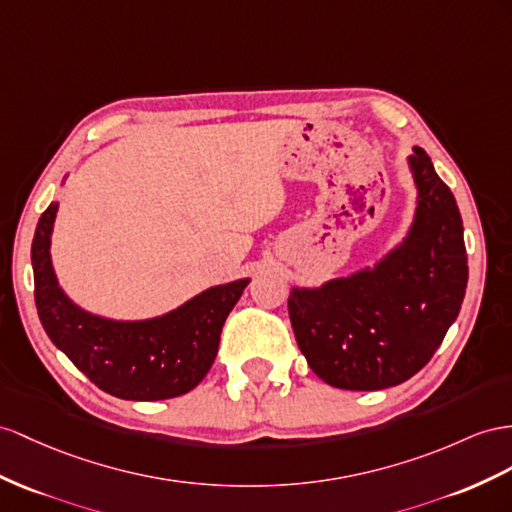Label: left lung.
I'll list each match as a JSON object with an SVG mask.
<instances>
[{"mask_svg": "<svg viewBox=\"0 0 512 512\" xmlns=\"http://www.w3.org/2000/svg\"><path fill=\"white\" fill-rule=\"evenodd\" d=\"M409 168L417 207L406 238L374 268L294 287L287 298L300 352L337 389L376 391L409 381L463 305L467 253L454 194L424 149H413Z\"/></svg>", "mask_w": 512, "mask_h": 512, "instance_id": "obj_1", "label": "left lung"}]
</instances>
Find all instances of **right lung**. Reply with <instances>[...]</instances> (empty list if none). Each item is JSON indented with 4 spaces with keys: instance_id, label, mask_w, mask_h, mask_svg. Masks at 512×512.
<instances>
[{
    "instance_id": "1",
    "label": "right lung",
    "mask_w": 512,
    "mask_h": 512,
    "mask_svg": "<svg viewBox=\"0 0 512 512\" xmlns=\"http://www.w3.org/2000/svg\"><path fill=\"white\" fill-rule=\"evenodd\" d=\"M58 203L36 225L32 242L38 318L56 348L110 396L166 400L199 385L216 359L220 331L251 279L214 285L188 303L149 320H110L75 305L51 264Z\"/></svg>"
}]
</instances>
